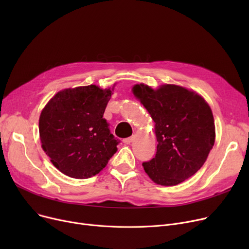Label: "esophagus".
Here are the masks:
<instances>
[{"mask_svg":"<svg viewBox=\"0 0 249 249\" xmlns=\"http://www.w3.org/2000/svg\"><path fill=\"white\" fill-rule=\"evenodd\" d=\"M133 139H134V136H131V137H128V138L123 139V142L125 143V144H130V143L133 141Z\"/></svg>","mask_w":249,"mask_h":249,"instance_id":"obj_1","label":"esophagus"}]
</instances>
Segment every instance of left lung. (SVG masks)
Masks as SVG:
<instances>
[{"instance_id":"obj_1","label":"left lung","mask_w":249,"mask_h":249,"mask_svg":"<svg viewBox=\"0 0 249 249\" xmlns=\"http://www.w3.org/2000/svg\"><path fill=\"white\" fill-rule=\"evenodd\" d=\"M154 121L155 158L143 162L145 173L161 186H176L197 173L215 142L212 110L196 91L176 85L160 89L140 84L132 88Z\"/></svg>"}]
</instances>
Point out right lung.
I'll use <instances>...</instances> for the list:
<instances>
[{
	"instance_id": "obj_1",
	"label": "right lung",
	"mask_w": 249,
	"mask_h": 249,
	"mask_svg": "<svg viewBox=\"0 0 249 249\" xmlns=\"http://www.w3.org/2000/svg\"><path fill=\"white\" fill-rule=\"evenodd\" d=\"M113 89L96 85L65 89L42 110L39 118L41 146L65 176L91 178L116 153L119 140L111 134L103 118Z\"/></svg>"
}]
</instances>
